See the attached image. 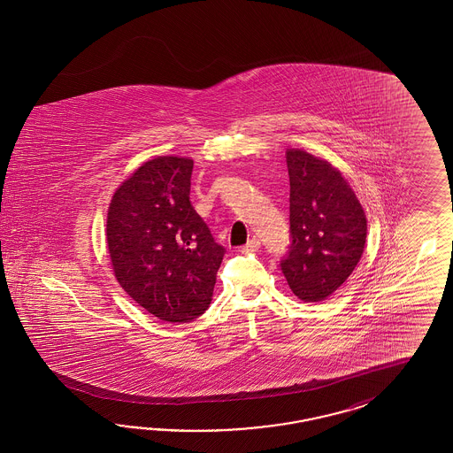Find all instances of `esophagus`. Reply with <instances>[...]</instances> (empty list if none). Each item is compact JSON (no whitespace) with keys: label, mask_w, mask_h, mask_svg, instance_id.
<instances>
[{"label":"esophagus","mask_w":453,"mask_h":453,"mask_svg":"<svg viewBox=\"0 0 453 453\" xmlns=\"http://www.w3.org/2000/svg\"><path fill=\"white\" fill-rule=\"evenodd\" d=\"M261 247V241L257 237H252L250 241H247L246 246L242 247V252H252L257 250Z\"/></svg>","instance_id":"esophagus-1"}]
</instances>
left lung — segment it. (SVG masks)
Instances as JSON below:
<instances>
[{
	"mask_svg": "<svg viewBox=\"0 0 453 453\" xmlns=\"http://www.w3.org/2000/svg\"><path fill=\"white\" fill-rule=\"evenodd\" d=\"M290 244L280 269L303 302L327 299L354 273L367 219L341 171L302 150H288Z\"/></svg>",
	"mask_w": 453,
	"mask_h": 453,
	"instance_id": "1",
	"label": "left lung"
}]
</instances>
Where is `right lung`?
Returning a JSON list of instances; mask_svg holds the SVG:
<instances>
[{
    "label": "right lung",
    "mask_w": 453,
    "mask_h": 453,
    "mask_svg": "<svg viewBox=\"0 0 453 453\" xmlns=\"http://www.w3.org/2000/svg\"><path fill=\"white\" fill-rule=\"evenodd\" d=\"M194 161L159 156L116 189L106 241L119 286L165 322H191L212 301L226 249L189 201Z\"/></svg>",
    "instance_id": "1"
}]
</instances>
